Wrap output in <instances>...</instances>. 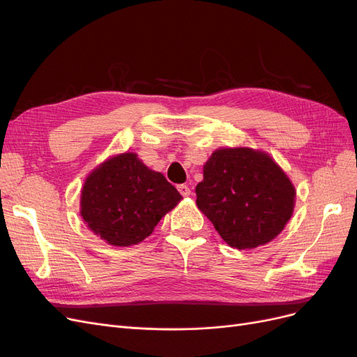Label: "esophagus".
<instances>
[{
    "mask_svg": "<svg viewBox=\"0 0 357 357\" xmlns=\"http://www.w3.org/2000/svg\"><path fill=\"white\" fill-rule=\"evenodd\" d=\"M177 189H178V192L181 193L183 197H189L190 195V188L188 185H178Z\"/></svg>",
    "mask_w": 357,
    "mask_h": 357,
    "instance_id": "obj_1",
    "label": "esophagus"
}]
</instances>
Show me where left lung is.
<instances>
[{
    "label": "left lung",
    "mask_w": 357,
    "mask_h": 357,
    "mask_svg": "<svg viewBox=\"0 0 357 357\" xmlns=\"http://www.w3.org/2000/svg\"><path fill=\"white\" fill-rule=\"evenodd\" d=\"M195 192L198 208L238 250L273 241L294 214L296 198L277 162L250 147L214 150Z\"/></svg>",
    "instance_id": "obj_1"
}]
</instances>
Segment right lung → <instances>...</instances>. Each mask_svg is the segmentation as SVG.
I'll return each mask as SVG.
<instances>
[{"label":"right lung","mask_w":357,"mask_h":357,"mask_svg":"<svg viewBox=\"0 0 357 357\" xmlns=\"http://www.w3.org/2000/svg\"><path fill=\"white\" fill-rule=\"evenodd\" d=\"M180 201L178 190L164 174L126 152L104 160L86 177L80 215L107 244L129 247L147 238Z\"/></svg>","instance_id":"add662e5"}]
</instances>
